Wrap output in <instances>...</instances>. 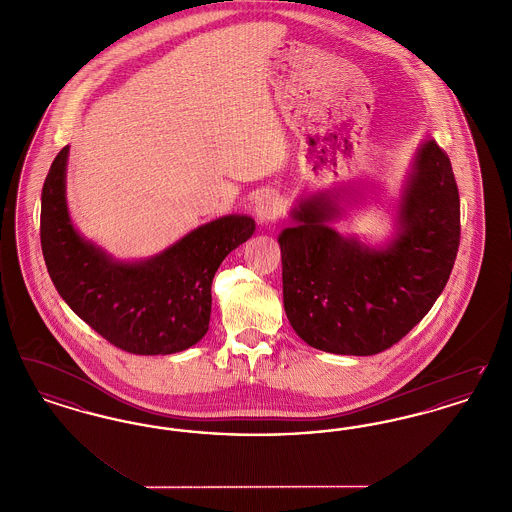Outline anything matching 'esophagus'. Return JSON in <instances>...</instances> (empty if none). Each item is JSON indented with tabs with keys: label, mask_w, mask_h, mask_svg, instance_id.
<instances>
[{
	"label": "esophagus",
	"mask_w": 512,
	"mask_h": 512,
	"mask_svg": "<svg viewBox=\"0 0 512 512\" xmlns=\"http://www.w3.org/2000/svg\"><path fill=\"white\" fill-rule=\"evenodd\" d=\"M255 215L261 222H274L282 217V199L274 192H265L255 201Z\"/></svg>",
	"instance_id": "34e87169"
}]
</instances>
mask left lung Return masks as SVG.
Returning <instances> with one entry per match:
<instances>
[{
    "label": "left lung",
    "instance_id": "obj_1",
    "mask_svg": "<svg viewBox=\"0 0 512 512\" xmlns=\"http://www.w3.org/2000/svg\"><path fill=\"white\" fill-rule=\"evenodd\" d=\"M326 195L293 211L282 249L284 309L297 336L336 355H376L405 338L443 292L461 244V199L451 161L430 140L418 149L388 249L341 238Z\"/></svg>",
    "mask_w": 512,
    "mask_h": 512
}]
</instances>
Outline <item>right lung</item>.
Masks as SVG:
<instances>
[{"mask_svg": "<svg viewBox=\"0 0 512 512\" xmlns=\"http://www.w3.org/2000/svg\"><path fill=\"white\" fill-rule=\"evenodd\" d=\"M69 147L51 163L40 240L59 295L99 336L134 355H171L209 330L211 284L230 251L255 232L244 215L213 220L146 263L124 265L84 242L69 219L65 169Z\"/></svg>", "mask_w": 512, "mask_h": 512, "instance_id": "add662e5", "label": "right lung"}]
</instances>
